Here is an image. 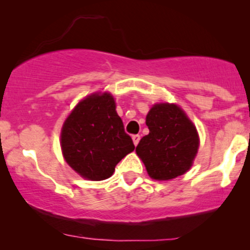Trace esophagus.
Instances as JSON below:
<instances>
[{"label": "esophagus", "instance_id": "obj_1", "mask_svg": "<svg viewBox=\"0 0 250 250\" xmlns=\"http://www.w3.org/2000/svg\"><path fill=\"white\" fill-rule=\"evenodd\" d=\"M131 139H133V143H134V146H137V145H139L140 139H141V137H140V135H134V136L131 137Z\"/></svg>", "mask_w": 250, "mask_h": 250}]
</instances>
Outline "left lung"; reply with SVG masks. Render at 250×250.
Segmentation results:
<instances>
[{"instance_id":"1","label":"left lung","mask_w":250,"mask_h":250,"mask_svg":"<svg viewBox=\"0 0 250 250\" xmlns=\"http://www.w3.org/2000/svg\"><path fill=\"white\" fill-rule=\"evenodd\" d=\"M146 125L149 134L135 151L149 177L169 181L187 173L199 151L200 136L186 111L176 103H155L146 116Z\"/></svg>"}]
</instances>
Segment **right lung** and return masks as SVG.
Segmentation results:
<instances>
[{
  "label": "right lung",
  "mask_w": 250,
  "mask_h": 250,
  "mask_svg": "<svg viewBox=\"0 0 250 250\" xmlns=\"http://www.w3.org/2000/svg\"><path fill=\"white\" fill-rule=\"evenodd\" d=\"M60 145L68 166L89 181L109 179L117 163L135 149L109 91L80 100L63 122Z\"/></svg>",
  "instance_id": "add662e5"
}]
</instances>
